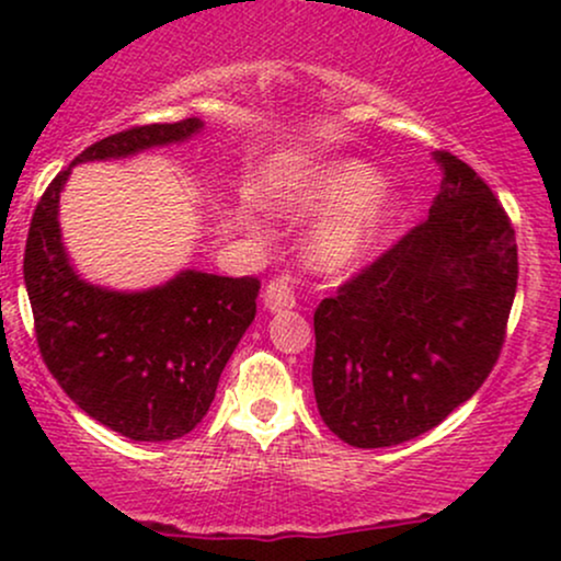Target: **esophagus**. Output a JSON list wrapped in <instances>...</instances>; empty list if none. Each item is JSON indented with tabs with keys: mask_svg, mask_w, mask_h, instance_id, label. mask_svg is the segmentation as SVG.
Instances as JSON below:
<instances>
[{
	"mask_svg": "<svg viewBox=\"0 0 561 561\" xmlns=\"http://www.w3.org/2000/svg\"><path fill=\"white\" fill-rule=\"evenodd\" d=\"M263 306L268 311H285V308L295 306V289H293V279L289 276H276L263 289Z\"/></svg>",
	"mask_w": 561,
	"mask_h": 561,
	"instance_id": "1",
	"label": "esophagus"
}]
</instances>
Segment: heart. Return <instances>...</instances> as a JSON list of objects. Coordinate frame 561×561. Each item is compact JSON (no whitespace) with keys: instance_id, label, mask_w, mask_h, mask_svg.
<instances>
[{"instance_id":"b5f03b06","label":"heart","mask_w":561,"mask_h":561,"mask_svg":"<svg viewBox=\"0 0 561 561\" xmlns=\"http://www.w3.org/2000/svg\"><path fill=\"white\" fill-rule=\"evenodd\" d=\"M362 160H332L282 195V208L327 214L302 242L308 266L321 274H345L375 253L398 214V197Z\"/></svg>"}]
</instances>
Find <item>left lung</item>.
I'll return each mask as SVG.
<instances>
[{
  "label": "left lung",
  "mask_w": 561,
  "mask_h": 561,
  "mask_svg": "<svg viewBox=\"0 0 561 561\" xmlns=\"http://www.w3.org/2000/svg\"><path fill=\"white\" fill-rule=\"evenodd\" d=\"M427 221L313 313V392L340 440L388 448L440 424L499 362L517 293L506 210L465 160L435 152Z\"/></svg>",
  "instance_id": "1"
}]
</instances>
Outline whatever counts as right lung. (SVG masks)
Masks as SVG:
<instances>
[{
    "label": "right lung",
    "mask_w": 561,
    "mask_h": 561,
    "mask_svg": "<svg viewBox=\"0 0 561 561\" xmlns=\"http://www.w3.org/2000/svg\"><path fill=\"white\" fill-rule=\"evenodd\" d=\"M199 128L203 121L186 118L94 141L47 186L25 240L23 279L44 364L81 411L131 440H176L203 422L255 319L261 282L186 268L141 293L89 285L62 248L57 205L76 163L176 145Z\"/></svg>",
    "instance_id": "right-lung-1"
}]
</instances>
